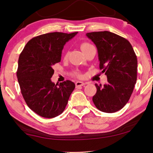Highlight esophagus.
Wrapping results in <instances>:
<instances>
[{
    "label": "esophagus",
    "mask_w": 153,
    "mask_h": 153,
    "mask_svg": "<svg viewBox=\"0 0 153 153\" xmlns=\"http://www.w3.org/2000/svg\"><path fill=\"white\" fill-rule=\"evenodd\" d=\"M75 85H76V88H79V86H83V85H85V83L82 82V81H76L75 83Z\"/></svg>",
    "instance_id": "34e87169"
}]
</instances>
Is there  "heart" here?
<instances>
[{
  "label": "heart",
  "mask_w": 153,
  "mask_h": 153,
  "mask_svg": "<svg viewBox=\"0 0 153 153\" xmlns=\"http://www.w3.org/2000/svg\"><path fill=\"white\" fill-rule=\"evenodd\" d=\"M89 45H91V44H88V43H86V42L83 43L82 45H81V49H82V51L83 49H85V48L88 47ZM75 75H76V76H79V74L78 72H75Z\"/></svg>",
  "instance_id": "heart-1"
}]
</instances>
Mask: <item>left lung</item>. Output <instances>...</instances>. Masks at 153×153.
<instances>
[{"instance_id": "obj_1", "label": "left lung", "mask_w": 153, "mask_h": 153, "mask_svg": "<svg viewBox=\"0 0 153 153\" xmlns=\"http://www.w3.org/2000/svg\"><path fill=\"white\" fill-rule=\"evenodd\" d=\"M86 36L97 47L100 69L107 76L104 86L95 84L93 103L102 112L118 111L128 102L137 82L135 52L127 39L111 32L88 33Z\"/></svg>"}]
</instances>
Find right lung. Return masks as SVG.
<instances>
[{
    "instance_id": "right-lung-1",
    "label": "right lung",
    "mask_w": 153,
    "mask_h": 153,
    "mask_svg": "<svg viewBox=\"0 0 153 153\" xmlns=\"http://www.w3.org/2000/svg\"><path fill=\"white\" fill-rule=\"evenodd\" d=\"M78 32H54L33 37L20 53L16 71L21 92L31 110L43 118L61 114L75 88L67 80L59 85L52 82L53 66L60 62L65 44Z\"/></svg>"
}]
</instances>
